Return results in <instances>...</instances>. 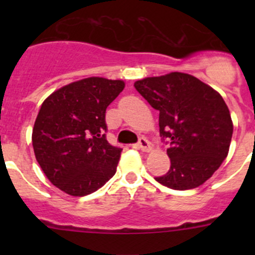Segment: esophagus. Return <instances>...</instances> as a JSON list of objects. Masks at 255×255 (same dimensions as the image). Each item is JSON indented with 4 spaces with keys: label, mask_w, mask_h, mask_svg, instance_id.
Segmentation results:
<instances>
[{
    "label": "esophagus",
    "mask_w": 255,
    "mask_h": 255,
    "mask_svg": "<svg viewBox=\"0 0 255 255\" xmlns=\"http://www.w3.org/2000/svg\"><path fill=\"white\" fill-rule=\"evenodd\" d=\"M137 146L142 151H149V150H150V144H149L148 140H146L144 137L139 138V140H138V143H137Z\"/></svg>",
    "instance_id": "1"
}]
</instances>
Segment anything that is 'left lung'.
Returning <instances> with one entry per match:
<instances>
[{"instance_id": "8db88e82", "label": "left lung", "mask_w": 255, "mask_h": 255, "mask_svg": "<svg viewBox=\"0 0 255 255\" xmlns=\"http://www.w3.org/2000/svg\"><path fill=\"white\" fill-rule=\"evenodd\" d=\"M134 87L159 111L160 137L170 144V169L156 181L173 190L204 184L226 159L232 139L233 123L222 96L184 73L138 80Z\"/></svg>"}]
</instances>
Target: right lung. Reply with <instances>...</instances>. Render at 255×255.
<instances>
[{
	"label": "right lung",
	"mask_w": 255,
	"mask_h": 255,
	"mask_svg": "<svg viewBox=\"0 0 255 255\" xmlns=\"http://www.w3.org/2000/svg\"><path fill=\"white\" fill-rule=\"evenodd\" d=\"M122 80L87 78L63 86L42 104L33 127L35 159L49 181L86 196L115 175L122 149L107 142L106 109Z\"/></svg>",
	"instance_id": "add662e5"
}]
</instances>
